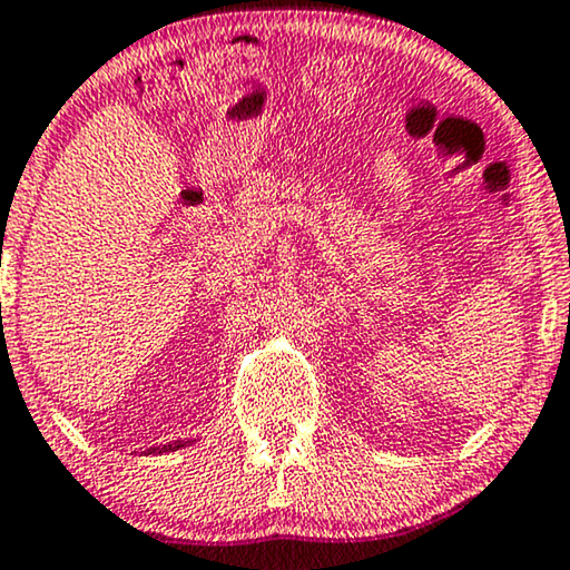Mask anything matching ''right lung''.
<instances>
[{
	"label": "right lung",
	"instance_id": "obj_1",
	"mask_svg": "<svg viewBox=\"0 0 570 570\" xmlns=\"http://www.w3.org/2000/svg\"><path fill=\"white\" fill-rule=\"evenodd\" d=\"M194 442H197V439H173V442H165L160 446H147V450H141L139 455H165V452L184 450V446H189Z\"/></svg>",
	"mask_w": 570,
	"mask_h": 570
}]
</instances>
